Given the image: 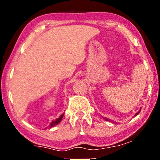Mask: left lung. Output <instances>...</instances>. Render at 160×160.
<instances>
[{
	"mask_svg": "<svg viewBox=\"0 0 160 160\" xmlns=\"http://www.w3.org/2000/svg\"><path fill=\"white\" fill-rule=\"evenodd\" d=\"M140 112H141V109H140V111H138V112H137L136 113H135V114L134 115V117H135V116H137L138 114V113H139ZM106 119V121H110V120H108V119ZM111 122H113V121H111Z\"/></svg>",
	"mask_w": 160,
	"mask_h": 160,
	"instance_id": "8db88e82",
	"label": "left lung"
}]
</instances>
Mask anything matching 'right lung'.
<instances>
[{
    "mask_svg": "<svg viewBox=\"0 0 160 160\" xmlns=\"http://www.w3.org/2000/svg\"><path fill=\"white\" fill-rule=\"evenodd\" d=\"M63 115H64V113L61 115L60 117V118H58V119H57L56 120H54V121H52L51 123H50L49 125L48 126V127H47V128H53V127H54L55 125H57V124H58L61 122V120H62V117H63Z\"/></svg>",
    "mask_w": 160,
    "mask_h": 160,
    "instance_id": "add662e5",
    "label": "right lung"
}]
</instances>
